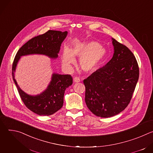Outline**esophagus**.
<instances>
[{
    "label": "esophagus",
    "mask_w": 153,
    "mask_h": 153,
    "mask_svg": "<svg viewBox=\"0 0 153 153\" xmlns=\"http://www.w3.org/2000/svg\"><path fill=\"white\" fill-rule=\"evenodd\" d=\"M80 81V79L79 77H74V82L77 83V82H79Z\"/></svg>",
    "instance_id": "1"
}]
</instances>
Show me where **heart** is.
I'll return each mask as SVG.
<instances>
[{
    "instance_id": "b5f03b06",
    "label": "heart",
    "mask_w": 153,
    "mask_h": 153,
    "mask_svg": "<svg viewBox=\"0 0 153 153\" xmlns=\"http://www.w3.org/2000/svg\"><path fill=\"white\" fill-rule=\"evenodd\" d=\"M74 56H79V63L81 68L85 71L95 70L103 61L106 56V50L97 42L79 43L70 50L65 47L63 51L62 62L64 66L68 67L74 62Z\"/></svg>"
}]
</instances>
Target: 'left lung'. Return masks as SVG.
I'll list each match as a JSON object with an SVG mask.
<instances>
[{
    "mask_svg": "<svg viewBox=\"0 0 153 153\" xmlns=\"http://www.w3.org/2000/svg\"><path fill=\"white\" fill-rule=\"evenodd\" d=\"M112 40L113 58L83 80L86 106L100 117H112L125 110L139 77V65L133 53L116 39Z\"/></svg>",
    "mask_w": 153,
    "mask_h": 153,
    "instance_id": "1",
    "label": "left lung"
}]
</instances>
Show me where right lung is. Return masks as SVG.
<instances>
[{
	"label": "right lung",
	"mask_w": 153,
	"mask_h": 153,
	"mask_svg": "<svg viewBox=\"0 0 153 153\" xmlns=\"http://www.w3.org/2000/svg\"><path fill=\"white\" fill-rule=\"evenodd\" d=\"M67 33V31L48 30L28 40L19 50L14 57L12 76L20 97L27 108L38 115H52L62 107L65 91L73 83L72 76L70 74H53L45 91L37 96H30L20 88L14 79V72L17 63L21 56L32 54H45L51 58H57L62 43L66 38Z\"/></svg>",
	"instance_id": "right-lung-1"
}]
</instances>
